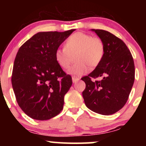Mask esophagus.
<instances>
[{
	"label": "esophagus",
	"mask_w": 146,
	"mask_h": 146,
	"mask_svg": "<svg viewBox=\"0 0 146 146\" xmlns=\"http://www.w3.org/2000/svg\"><path fill=\"white\" fill-rule=\"evenodd\" d=\"M79 80H80V79H79L78 78H77V77H75V76L72 77V80H73V83H75L76 82L79 81Z\"/></svg>",
	"instance_id": "34e87169"
}]
</instances>
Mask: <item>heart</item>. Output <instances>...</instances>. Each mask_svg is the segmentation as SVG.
<instances>
[{"instance_id":"obj_1","label":"heart","mask_w":146,"mask_h":146,"mask_svg":"<svg viewBox=\"0 0 146 146\" xmlns=\"http://www.w3.org/2000/svg\"><path fill=\"white\" fill-rule=\"evenodd\" d=\"M105 55V44L99 37L82 32L72 34L65 42L64 48L55 52V60L61 68L69 67L73 57L77 62L69 68L71 74L80 75L86 73L88 68H94L102 62Z\"/></svg>"}]
</instances>
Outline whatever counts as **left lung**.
<instances>
[{
	"label": "left lung",
	"instance_id": "left-lung-1",
	"mask_svg": "<svg viewBox=\"0 0 146 146\" xmlns=\"http://www.w3.org/2000/svg\"><path fill=\"white\" fill-rule=\"evenodd\" d=\"M104 41L105 55L93 71L82 78L86 84L82 92L85 104L95 113L109 115L125 104L135 81V64L128 46L113 33L93 29ZM99 76L101 80H92Z\"/></svg>",
	"mask_w": 146,
	"mask_h": 146
}]
</instances>
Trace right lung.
<instances>
[{"label":"right lung","mask_w":146,"mask_h":146,"mask_svg":"<svg viewBox=\"0 0 146 146\" xmlns=\"http://www.w3.org/2000/svg\"><path fill=\"white\" fill-rule=\"evenodd\" d=\"M75 29L39 32L26 41L14 60L11 84L23 111L36 120H48L63 109L73 82L55 60V52Z\"/></svg>","instance_id":"obj_1"}]
</instances>
